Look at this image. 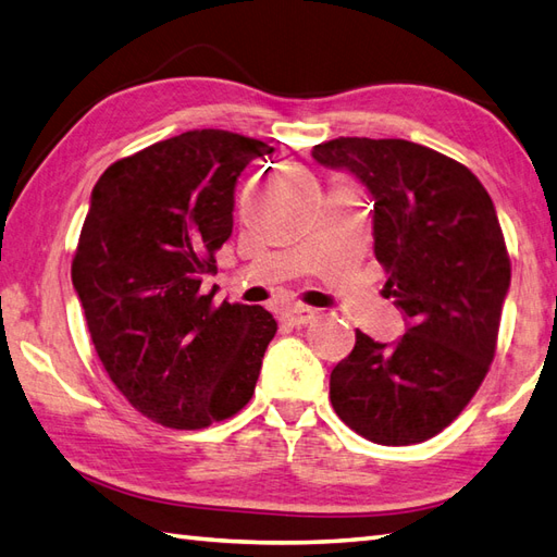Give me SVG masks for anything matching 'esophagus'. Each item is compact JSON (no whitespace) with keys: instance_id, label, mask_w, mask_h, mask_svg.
<instances>
[{"instance_id":"obj_1","label":"esophagus","mask_w":557,"mask_h":557,"mask_svg":"<svg viewBox=\"0 0 557 557\" xmlns=\"http://www.w3.org/2000/svg\"><path fill=\"white\" fill-rule=\"evenodd\" d=\"M317 317V310H312V307H305V305H295V307H288L286 312H283V321H286L288 326H305L310 324V321Z\"/></svg>"}]
</instances>
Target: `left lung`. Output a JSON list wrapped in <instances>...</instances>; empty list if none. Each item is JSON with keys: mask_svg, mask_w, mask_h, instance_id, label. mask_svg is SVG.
Masks as SVG:
<instances>
[{"mask_svg": "<svg viewBox=\"0 0 557 557\" xmlns=\"http://www.w3.org/2000/svg\"><path fill=\"white\" fill-rule=\"evenodd\" d=\"M312 157L374 197V255L410 319L386 345L355 331L331 372V405L355 434L412 446L474 398L496 355L510 255L491 197L465 164L410 140L336 138Z\"/></svg>", "mask_w": 557, "mask_h": 557, "instance_id": "1", "label": "left lung"}]
</instances>
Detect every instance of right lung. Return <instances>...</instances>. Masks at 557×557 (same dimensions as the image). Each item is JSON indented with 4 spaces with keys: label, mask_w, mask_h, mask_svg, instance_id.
I'll return each instance as SVG.
<instances>
[{
    "label": "right lung",
    "mask_w": 557,
    "mask_h": 557,
    "mask_svg": "<svg viewBox=\"0 0 557 557\" xmlns=\"http://www.w3.org/2000/svg\"><path fill=\"white\" fill-rule=\"evenodd\" d=\"M262 140L202 128L111 164L92 188L71 278L109 379L169 429H205L250 403L276 319L214 302L202 276L233 231L240 171Z\"/></svg>",
    "instance_id": "obj_1"
}]
</instances>
